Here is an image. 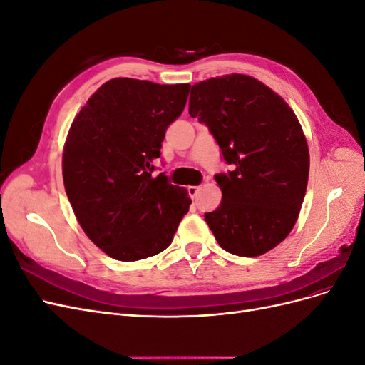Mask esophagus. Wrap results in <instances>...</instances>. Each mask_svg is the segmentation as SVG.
I'll return each mask as SVG.
<instances>
[{
	"mask_svg": "<svg viewBox=\"0 0 365 365\" xmlns=\"http://www.w3.org/2000/svg\"><path fill=\"white\" fill-rule=\"evenodd\" d=\"M200 190H201L200 185H190V187H187V192H189V196L192 197V200H196V196H197V193H200Z\"/></svg>",
	"mask_w": 365,
	"mask_h": 365,
	"instance_id": "1",
	"label": "esophagus"
}]
</instances>
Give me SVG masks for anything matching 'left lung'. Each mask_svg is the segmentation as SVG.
<instances>
[{
  "label": "left lung",
  "instance_id": "8db88e82",
  "mask_svg": "<svg viewBox=\"0 0 365 365\" xmlns=\"http://www.w3.org/2000/svg\"><path fill=\"white\" fill-rule=\"evenodd\" d=\"M189 114L204 123L231 170L215 175L222 201L205 222L225 251L256 257L288 237L309 176V149L292 109L245 74L192 86Z\"/></svg>",
  "mask_w": 365,
  "mask_h": 365
}]
</instances>
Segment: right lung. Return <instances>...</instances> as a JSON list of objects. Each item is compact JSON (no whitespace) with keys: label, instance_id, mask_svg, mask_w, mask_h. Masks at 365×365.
I'll list each match as a JSON object with an SVG mask.
<instances>
[{"label":"right lung","instance_id":"right-lung-1","mask_svg":"<svg viewBox=\"0 0 365 365\" xmlns=\"http://www.w3.org/2000/svg\"><path fill=\"white\" fill-rule=\"evenodd\" d=\"M189 83L117 77L88 98L62 157L65 192L81 227L109 257L141 260L164 251L192 200L155 170L161 143L184 111Z\"/></svg>","mask_w":365,"mask_h":365}]
</instances>
